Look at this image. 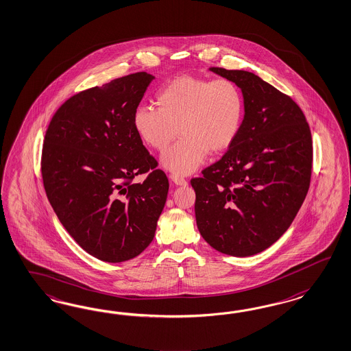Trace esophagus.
<instances>
[{
  "mask_svg": "<svg viewBox=\"0 0 351 351\" xmlns=\"http://www.w3.org/2000/svg\"><path fill=\"white\" fill-rule=\"evenodd\" d=\"M171 180L177 184V186H187V180H184L183 177H180V176H176V174H173L171 176Z\"/></svg>",
  "mask_w": 351,
  "mask_h": 351,
  "instance_id": "1",
  "label": "esophagus"
}]
</instances>
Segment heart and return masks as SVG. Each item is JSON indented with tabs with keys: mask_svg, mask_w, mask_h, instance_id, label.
<instances>
[{
	"mask_svg": "<svg viewBox=\"0 0 351 351\" xmlns=\"http://www.w3.org/2000/svg\"><path fill=\"white\" fill-rule=\"evenodd\" d=\"M156 104L159 108H136L132 123L142 142L159 152L182 134L180 142L162 156L165 168L177 176L196 171L209 151L227 150L243 119L242 92L227 78H174L158 90Z\"/></svg>",
	"mask_w": 351,
	"mask_h": 351,
	"instance_id": "heart-1",
	"label": "heart"
}]
</instances>
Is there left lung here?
<instances>
[{"instance_id":"left-lung-1","label":"left lung","mask_w":351,"mask_h":351,"mask_svg":"<svg viewBox=\"0 0 351 351\" xmlns=\"http://www.w3.org/2000/svg\"><path fill=\"white\" fill-rule=\"evenodd\" d=\"M243 96L240 132L221 160L192 178L202 239L230 256L268 249L289 230L311 186L313 142L299 105L254 73L210 68Z\"/></svg>"}]
</instances>
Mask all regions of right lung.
I'll return each instance as SVG.
<instances>
[{
    "label": "right lung",
    "instance_id": "obj_1",
    "mask_svg": "<svg viewBox=\"0 0 351 351\" xmlns=\"http://www.w3.org/2000/svg\"><path fill=\"white\" fill-rule=\"evenodd\" d=\"M155 77L130 74L65 101L46 130L40 171L59 221L90 255L130 261L154 240L169 182L132 117ZM148 173L142 184L134 177Z\"/></svg>",
    "mask_w": 351,
    "mask_h": 351
}]
</instances>
